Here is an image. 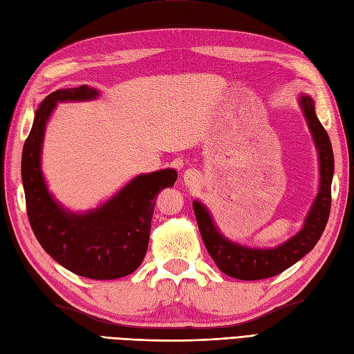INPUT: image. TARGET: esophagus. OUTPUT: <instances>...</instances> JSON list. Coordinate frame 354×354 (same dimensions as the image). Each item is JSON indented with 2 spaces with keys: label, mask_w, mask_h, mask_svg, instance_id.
I'll use <instances>...</instances> for the list:
<instances>
[{
  "label": "esophagus",
  "mask_w": 354,
  "mask_h": 354,
  "mask_svg": "<svg viewBox=\"0 0 354 354\" xmlns=\"http://www.w3.org/2000/svg\"><path fill=\"white\" fill-rule=\"evenodd\" d=\"M183 178H185V183H186V186H194L195 183H198V174H196L195 171H192V169L186 171V172H185V176H183Z\"/></svg>",
  "instance_id": "1"
}]
</instances>
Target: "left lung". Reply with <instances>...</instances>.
Instances as JSON below:
<instances>
[{
  "instance_id": "obj_1",
  "label": "left lung",
  "mask_w": 354,
  "mask_h": 354,
  "mask_svg": "<svg viewBox=\"0 0 354 354\" xmlns=\"http://www.w3.org/2000/svg\"><path fill=\"white\" fill-rule=\"evenodd\" d=\"M300 108L304 111L309 131L313 133L320 160V189L314 204L305 219L304 228L286 243L270 249L246 248L223 237L209 210L200 201H194V212L200 228L207 252L216 263L219 270L231 278L243 281H257L272 278L287 270L301 257H305L320 240L329 219L332 204V178H333V151L326 129L315 115L314 100L304 94L300 97Z\"/></svg>"
}]
</instances>
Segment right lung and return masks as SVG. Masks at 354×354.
<instances>
[{
	"label": "right lung",
	"mask_w": 354,
	"mask_h": 354,
	"mask_svg": "<svg viewBox=\"0 0 354 354\" xmlns=\"http://www.w3.org/2000/svg\"><path fill=\"white\" fill-rule=\"evenodd\" d=\"M99 91L81 85L45 97L22 150V183L30 225L41 248L67 270L90 279H117L135 272L149 248L154 198L176 183L174 169L136 176L105 204L73 213L49 194L40 169L46 122L57 102L91 100Z\"/></svg>",
	"instance_id": "right-lung-1"
}]
</instances>
